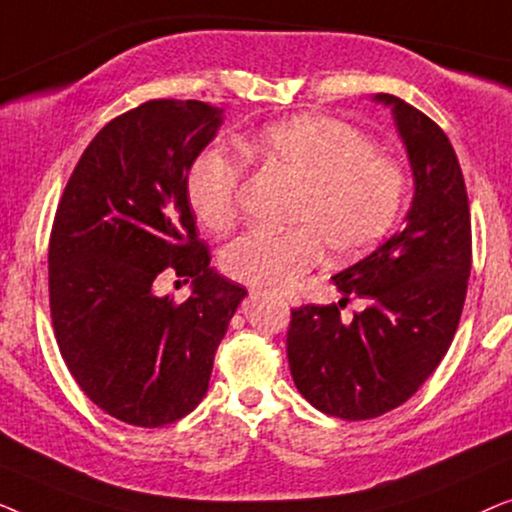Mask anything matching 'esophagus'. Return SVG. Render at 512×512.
<instances>
[{"label": "esophagus", "instance_id": "1", "mask_svg": "<svg viewBox=\"0 0 512 512\" xmlns=\"http://www.w3.org/2000/svg\"><path fill=\"white\" fill-rule=\"evenodd\" d=\"M251 296H261V291H251ZM286 300H289L291 305H298V298L296 296H284Z\"/></svg>", "mask_w": 512, "mask_h": 512}]
</instances>
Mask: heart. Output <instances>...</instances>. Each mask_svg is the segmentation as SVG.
Masks as SVG:
<instances>
[{"label": "heart", "mask_w": 512, "mask_h": 512, "mask_svg": "<svg viewBox=\"0 0 512 512\" xmlns=\"http://www.w3.org/2000/svg\"><path fill=\"white\" fill-rule=\"evenodd\" d=\"M242 149L298 186L286 219L291 230H251L223 251V270L242 284H296L319 263L321 249L331 261L363 256L394 230L403 212L401 167L338 118H284ZM242 177L244 160L223 149L200 151L188 167V205L212 233H226L237 221Z\"/></svg>", "instance_id": "b5f03b06"}]
</instances>
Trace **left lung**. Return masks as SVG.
<instances>
[{"instance_id": "1", "label": "left lung", "mask_w": 512, "mask_h": 512, "mask_svg": "<svg viewBox=\"0 0 512 512\" xmlns=\"http://www.w3.org/2000/svg\"><path fill=\"white\" fill-rule=\"evenodd\" d=\"M373 100L394 114L415 177L405 226L333 277L340 306L359 295L366 311L342 322L335 303L303 305L286 333L300 394L349 422L398 408L429 380L457 333L471 275V212L450 139L408 102Z\"/></svg>"}]
</instances>
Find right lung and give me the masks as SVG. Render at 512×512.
<instances>
[{
  "mask_svg": "<svg viewBox=\"0 0 512 512\" xmlns=\"http://www.w3.org/2000/svg\"><path fill=\"white\" fill-rule=\"evenodd\" d=\"M223 109L151 100L116 116L83 151L48 244V296L60 354L83 394L125 424L156 429L207 394L214 354L247 296L209 268L186 172ZM177 274L194 293H155Z\"/></svg>",
  "mask_w": 512,
  "mask_h": 512,
  "instance_id": "add662e5",
  "label": "right lung"
}]
</instances>
